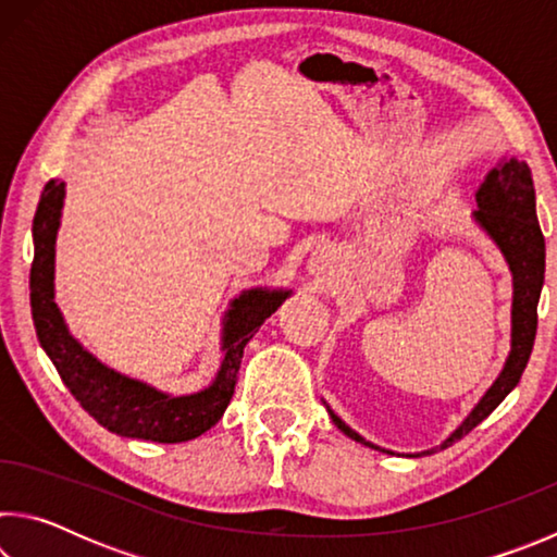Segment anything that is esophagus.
I'll list each match as a JSON object with an SVG mask.
<instances>
[{"label":"esophagus","mask_w":557,"mask_h":557,"mask_svg":"<svg viewBox=\"0 0 557 557\" xmlns=\"http://www.w3.org/2000/svg\"><path fill=\"white\" fill-rule=\"evenodd\" d=\"M309 268H312L314 275H324L326 268H329V258H326V252H324V250H317L314 256H312V260H309Z\"/></svg>","instance_id":"1"}]
</instances>
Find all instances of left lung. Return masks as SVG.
<instances>
[{
    "label": "left lung",
    "instance_id": "8db88e82",
    "mask_svg": "<svg viewBox=\"0 0 557 557\" xmlns=\"http://www.w3.org/2000/svg\"><path fill=\"white\" fill-rule=\"evenodd\" d=\"M476 223L492 235V240L502 248L508 268L513 272L511 354H508L502 375L486 391L484 398L479 400L476 408L469 412V418L440 447L422 451V455L455 445L457 440L469 435L479 422L486 420L498 408V403L521 381L528 358H531L533 351L535 329H539V299L545 277V238L539 225V215H535V188L531 169H528L525 162H518V159H506V162L488 172L486 182L476 191ZM329 414H332L334 425L346 437L361 442L366 447L381 449L366 442L342 418H336L332 410H329Z\"/></svg>",
    "mask_w": 557,
    "mask_h": 557
}]
</instances>
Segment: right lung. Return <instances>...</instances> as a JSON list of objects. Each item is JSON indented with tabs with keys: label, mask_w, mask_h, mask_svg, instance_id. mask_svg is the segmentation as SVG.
Listing matches in <instances>:
<instances>
[{
	"label": "right lung",
	"mask_w": 557,
	"mask_h": 557,
	"mask_svg": "<svg viewBox=\"0 0 557 557\" xmlns=\"http://www.w3.org/2000/svg\"><path fill=\"white\" fill-rule=\"evenodd\" d=\"M65 188L51 178L44 186L34 215V262H32V317L44 351L59 371L65 388L90 418L122 437L152 442H186L211 430L228 408L238 383L243 348L260 324L289 297V289H248L231 301L223 322V363L209 388L194 395H166L143 381L127 379L102 366L65 329L53 301V256L55 233L61 225Z\"/></svg>",
	"instance_id": "1"
}]
</instances>
